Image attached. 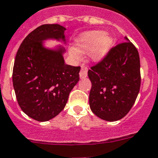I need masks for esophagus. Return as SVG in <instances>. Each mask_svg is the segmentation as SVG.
<instances>
[{"instance_id":"esophagus-1","label":"esophagus","mask_w":158,"mask_h":158,"mask_svg":"<svg viewBox=\"0 0 158 158\" xmlns=\"http://www.w3.org/2000/svg\"><path fill=\"white\" fill-rule=\"evenodd\" d=\"M87 71L88 68L84 65H81V69L80 72V78L81 79H83L87 77Z\"/></svg>"}]
</instances>
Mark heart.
<instances>
[{"instance_id":"b5f03b06","label":"heart","mask_w":158,"mask_h":158,"mask_svg":"<svg viewBox=\"0 0 158 158\" xmlns=\"http://www.w3.org/2000/svg\"><path fill=\"white\" fill-rule=\"evenodd\" d=\"M113 43L112 36L102 30L86 31L76 40V48L69 49V56L74 61H78L81 57V53H86L90 61L99 62L107 56Z\"/></svg>"}]
</instances>
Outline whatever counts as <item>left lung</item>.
<instances>
[{
	"instance_id": "8db88e82",
	"label": "left lung",
	"mask_w": 158,
	"mask_h": 158,
	"mask_svg": "<svg viewBox=\"0 0 158 158\" xmlns=\"http://www.w3.org/2000/svg\"><path fill=\"white\" fill-rule=\"evenodd\" d=\"M124 40L88 71L90 110L106 121L119 120L129 113L140 89L139 52L128 38Z\"/></svg>"
}]
</instances>
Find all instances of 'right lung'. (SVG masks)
Segmentation results:
<instances>
[{"mask_svg":"<svg viewBox=\"0 0 158 158\" xmlns=\"http://www.w3.org/2000/svg\"><path fill=\"white\" fill-rule=\"evenodd\" d=\"M64 28L43 24L27 35L19 46L13 68V86L24 114L37 121L54 118L64 109L71 90L79 81L80 67L65 64L62 45L44 46L46 40L66 44Z\"/></svg>","mask_w":158,"mask_h":158,"instance_id":"1","label":"right lung"}]
</instances>
